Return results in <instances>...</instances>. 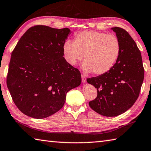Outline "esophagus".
<instances>
[{
    "label": "esophagus",
    "mask_w": 151,
    "mask_h": 151,
    "mask_svg": "<svg viewBox=\"0 0 151 151\" xmlns=\"http://www.w3.org/2000/svg\"><path fill=\"white\" fill-rule=\"evenodd\" d=\"M82 77V82H83V83H85L86 82V77L84 75H82L81 76Z\"/></svg>",
    "instance_id": "esophagus-1"
}]
</instances>
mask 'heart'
<instances>
[{
    "mask_svg": "<svg viewBox=\"0 0 151 151\" xmlns=\"http://www.w3.org/2000/svg\"><path fill=\"white\" fill-rule=\"evenodd\" d=\"M65 59L75 65L84 55L82 68L85 73L102 75L110 70L119 58L121 45L116 35L96 31H82L63 45Z\"/></svg>",
    "mask_w": 151,
    "mask_h": 151,
    "instance_id": "obj_1",
    "label": "heart"
}]
</instances>
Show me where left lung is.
Wrapping results in <instances>:
<instances>
[{
	"instance_id": "left-lung-1",
	"label": "left lung",
	"mask_w": 151,
	"mask_h": 151,
	"mask_svg": "<svg viewBox=\"0 0 151 151\" xmlns=\"http://www.w3.org/2000/svg\"><path fill=\"white\" fill-rule=\"evenodd\" d=\"M121 51L114 66L106 74L87 78L97 88V97L89 106L98 114L115 117L124 113L137 99L144 79V68L140 50L124 29L114 27Z\"/></svg>"
}]
</instances>
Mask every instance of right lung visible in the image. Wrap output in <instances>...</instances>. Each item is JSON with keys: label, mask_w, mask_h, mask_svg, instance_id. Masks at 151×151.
Returning a JSON list of instances; mask_svg holds the SVG:
<instances>
[{"label": "right lung", "mask_w": 151, "mask_h": 151, "mask_svg": "<svg viewBox=\"0 0 151 151\" xmlns=\"http://www.w3.org/2000/svg\"><path fill=\"white\" fill-rule=\"evenodd\" d=\"M67 28L37 25L18 41L9 63L6 84L17 108L33 118L43 119L61 109L67 93L81 84L78 68L63 57Z\"/></svg>", "instance_id": "1"}]
</instances>
